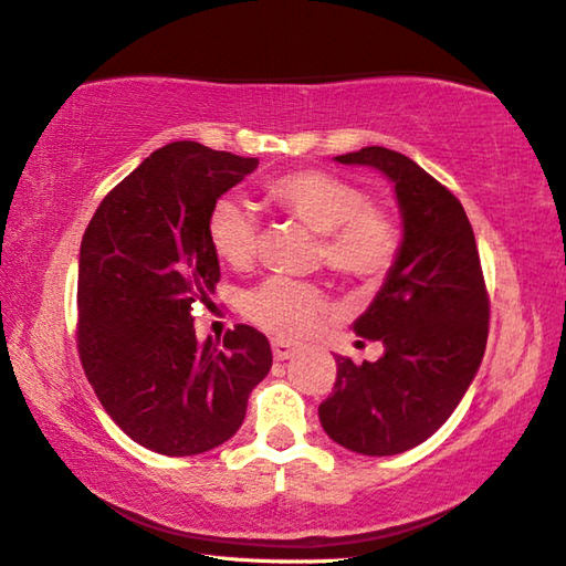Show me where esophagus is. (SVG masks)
Wrapping results in <instances>:
<instances>
[{
  "instance_id": "34e87169",
  "label": "esophagus",
  "mask_w": 566,
  "mask_h": 566,
  "mask_svg": "<svg viewBox=\"0 0 566 566\" xmlns=\"http://www.w3.org/2000/svg\"><path fill=\"white\" fill-rule=\"evenodd\" d=\"M271 347H273V359H275V361H285V359H291V356L297 352L295 344L285 342V339H273Z\"/></svg>"
}]
</instances>
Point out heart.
Returning <instances> with one entry per match:
<instances>
[{
	"label": "heart",
	"instance_id": "obj_1",
	"mask_svg": "<svg viewBox=\"0 0 566 566\" xmlns=\"http://www.w3.org/2000/svg\"><path fill=\"white\" fill-rule=\"evenodd\" d=\"M266 200L275 212L317 232L315 259L344 281L371 285L384 281L400 253V229L386 210L354 182L325 170H287L266 182ZM261 224L239 198H219L207 214V241L214 256L232 269L256 259ZM241 313L253 325L300 339L315 332L329 313L317 283L269 275L241 297Z\"/></svg>",
	"mask_w": 566,
	"mask_h": 566
}]
</instances>
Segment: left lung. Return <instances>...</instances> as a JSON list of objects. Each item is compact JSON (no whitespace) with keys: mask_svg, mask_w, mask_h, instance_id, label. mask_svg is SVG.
<instances>
[{"mask_svg":"<svg viewBox=\"0 0 566 566\" xmlns=\"http://www.w3.org/2000/svg\"><path fill=\"white\" fill-rule=\"evenodd\" d=\"M337 160L390 178L402 244L384 287L354 322L359 337L386 352L359 366L337 356V380L319 406V422L352 452L390 457L428 440L464 398L486 352L489 293L474 229L442 182L384 146Z\"/></svg>","mask_w":566,"mask_h":566,"instance_id":"1","label":"left lung"}]
</instances>
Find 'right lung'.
<instances>
[{
  "label": "right lung",
  "instance_id": "obj_1",
  "mask_svg": "<svg viewBox=\"0 0 566 566\" xmlns=\"http://www.w3.org/2000/svg\"><path fill=\"white\" fill-rule=\"evenodd\" d=\"M259 158L172 142L99 202L77 263V352L119 428L151 452L202 454L232 437L271 371L266 334L195 337L190 310L219 283L207 214Z\"/></svg>",
  "mask_w": 566,
  "mask_h": 566
}]
</instances>
